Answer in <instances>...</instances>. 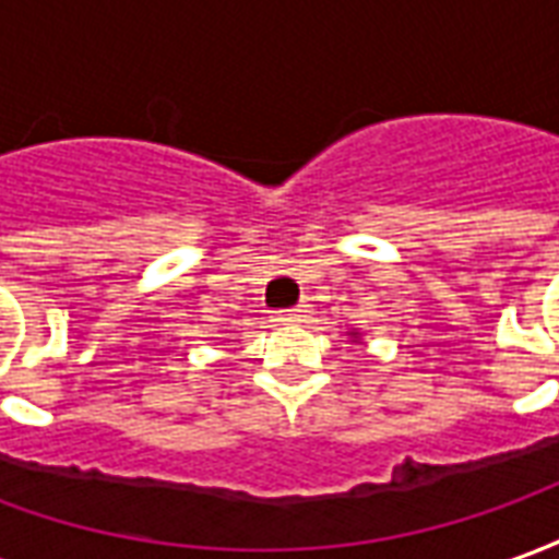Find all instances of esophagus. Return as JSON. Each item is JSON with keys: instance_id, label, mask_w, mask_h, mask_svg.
<instances>
[{"instance_id": "34e87169", "label": "esophagus", "mask_w": 559, "mask_h": 559, "mask_svg": "<svg viewBox=\"0 0 559 559\" xmlns=\"http://www.w3.org/2000/svg\"><path fill=\"white\" fill-rule=\"evenodd\" d=\"M305 314H308V305H296V308L278 311V314H275V320H278L281 326H287V323H299Z\"/></svg>"}]
</instances>
